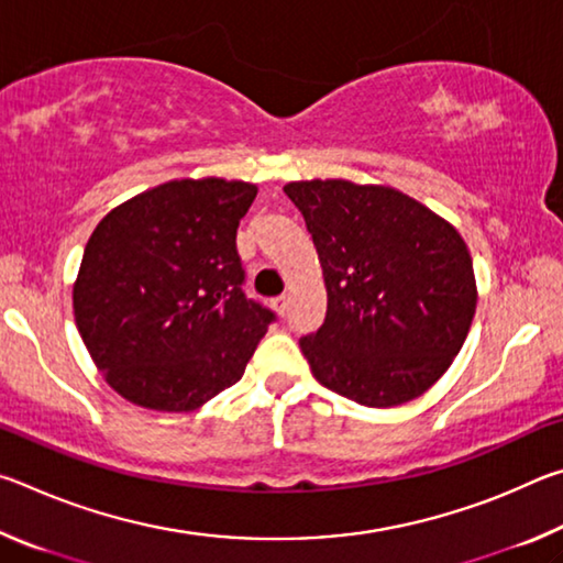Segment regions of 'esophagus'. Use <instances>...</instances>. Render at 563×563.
Wrapping results in <instances>:
<instances>
[{"instance_id":"1","label":"esophagus","mask_w":563,"mask_h":563,"mask_svg":"<svg viewBox=\"0 0 563 563\" xmlns=\"http://www.w3.org/2000/svg\"><path fill=\"white\" fill-rule=\"evenodd\" d=\"M288 305H290L288 295H278V298H273V308L278 310V316H285V312H288Z\"/></svg>"}]
</instances>
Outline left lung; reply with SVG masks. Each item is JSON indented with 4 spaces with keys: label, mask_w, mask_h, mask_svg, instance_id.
Returning a JSON list of instances; mask_svg holds the SVG:
<instances>
[{
    "label": "left lung",
    "mask_w": 563,
    "mask_h": 563,
    "mask_svg": "<svg viewBox=\"0 0 563 563\" xmlns=\"http://www.w3.org/2000/svg\"><path fill=\"white\" fill-rule=\"evenodd\" d=\"M316 243L325 322L300 338L312 375L365 407L427 393L462 350L476 310L456 228L402 190L342 178L283 188Z\"/></svg>",
    "instance_id": "obj_1"
}]
</instances>
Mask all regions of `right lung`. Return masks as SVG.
<instances>
[{
	"label": "right lung",
	"mask_w": 563,
	"mask_h": 563,
	"mask_svg": "<svg viewBox=\"0 0 563 563\" xmlns=\"http://www.w3.org/2000/svg\"><path fill=\"white\" fill-rule=\"evenodd\" d=\"M258 188L180 178L144 190L93 228L74 283V320L129 402L190 412L243 377L275 312L245 298L235 251Z\"/></svg>",
	"instance_id": "1"
}]
</instances>
